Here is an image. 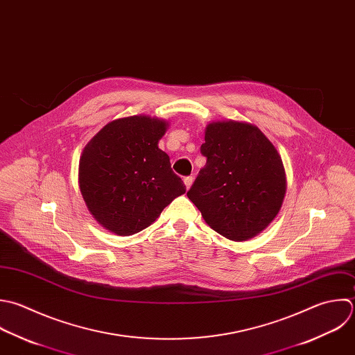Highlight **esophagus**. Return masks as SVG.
<instances>
[{
    "mask_svg": "<svg viewBox=\"0 0 355 355\" xmlns=\"http://www.w3.org/2000/svg\"><path fill=\"white\" fill-rule=\"evenodd\" d=\"M192 182H193V177H192V175H189V177H185V178H184V184H185V187H187V188H189V187L192 185Z\"/></svg>",
    "mask_w": 355,
    "mask_h": 355,
    "instance_id": "34e87169",
    "label": "esophagus"
}]
</instances>
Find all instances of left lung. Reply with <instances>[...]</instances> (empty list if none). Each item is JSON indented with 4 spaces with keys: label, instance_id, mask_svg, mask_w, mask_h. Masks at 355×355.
Wrapping results in <instances>:
<instances>
[{
    "label": "left lung",
    "instance_id": "obj_1",
    "mask_svg": "<svg viewBox=\"0 0 355 355\" xmlns=\"http://www.w3.org/2000/svg\"><path fill=\"white\" fill-rule=\"evenodd\" d=\"M206 166L187 192L205 221L231 241L260 234L278 214L286 175L282 159L254 125L216 121L200 146Z\"/></svg>",
    "mask_w": 355,
    "mask_h": 355
}]
</instances>
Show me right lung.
<instances>
[{"label":"right lung","instance_id":"1","mask_svg":"<svg viewBox=\"0 0 355 355\" xmlns=\"http://www.w3.org/2000/svg\"><path fill=\"white\" fill-rule=\"evenodd\" d=\"M166 121L131 116L106 124L85 146L80 191L95 220L117 235L150 225L185 192L170 157L159 149Z\"/></svg>","mask_w":355,"mask_h":355}]
</instances>
